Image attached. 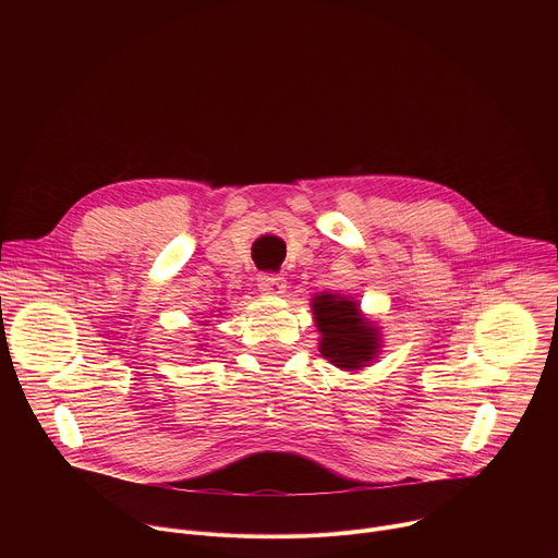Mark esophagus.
Listing matches in <instances>:
<instances>
[{"label": "esophagus", "mask_w": 558, "mask_h": 558, "mask_svg": "<svg viewBox=\"0 0 558 558\" xmlns=\"http://www.w3.org/2000/svg\"><path fill=\"white\" fill-rule=\"evenodd\" d=\"M258 287L260 291L265 293H271V295H282L287 291V280L278 274H260L258 278Z\"/></svg>", "instance_id": "34e87169"}]
</instances>
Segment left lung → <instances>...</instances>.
Listing matches in <instances>:
<instances>
[{
  "label": "left lung",
  "mask_w": 558,
  "mask_h": 558,
  "mask_svg": "<svg viewBox=\"0 0 558 558\" xmlns=\"http://www.w3.org/2000/svg\"><path fill=\"white\" fill-rule=\"evenodd\" d=\"M311 306L323 333V357L342 371H360L377 357L379 331L362 315L355 300L320 293L313 298Z\"/></svg>",
  "instance_id": "left-lung-1"
}]
</instances>
